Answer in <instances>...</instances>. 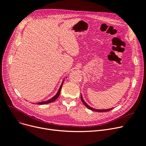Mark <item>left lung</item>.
Instances as JSON below:
<instances>
[{
    "mask_svg": "<svg viewBox=\"0 0 146 146\" xmlns=\"http://www.w3.org/2000/svg\"><path fill=\"white\" fill-rule=\"evenodd\" d=\"M80 98H81V100H82V103H83V104H84V105L87 107V108H88V109H89L91 110H92V111H97V112H105V111H110V110H111L113 109V108L108 109H102V110L94 109V108H92V107H90V106H89V105H88V104L85 103V101L84 100L83 98H82V95L80 96Z\"/></svg>",
    "mask_w": 146,
    "mask_h": 146,
    "instance_id": "obj_1",
    "label": "left lung"
}]
</instances>
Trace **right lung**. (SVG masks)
<instances>
[{
    "label": "right lung",
    "mask_w": 146,
    "mask_h": 146,
    "mask_svg": "<svg viewBox=\"0 0 146 146\" xmlns=\"http://www.w3.org/2000/svg\"><path fill=\"white\" fill-rule=\"evenodd\" d=\"M64 80H63V81L62 82L61 85V86H60V88H59V90H58L57 93H56V94L55 95V96L54 97H53L52 98H51L48 100H47V101H42V102H39V103H38L37 104H49V103H52V102H53V101H54L55 100L57 99V98L59 97L60 94L61 88H62V85H63V83H64Z\"/></svg>",
    "instance_id": "add662e5"
}]
</instances>
